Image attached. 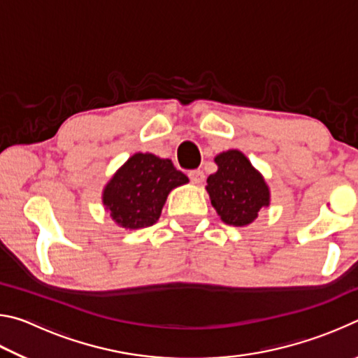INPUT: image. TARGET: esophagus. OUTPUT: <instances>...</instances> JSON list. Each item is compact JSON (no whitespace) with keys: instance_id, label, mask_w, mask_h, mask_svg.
I'll list each match as a JSON object with an SVG mask.
<instances>
[{"instance_id":"34e87169","label":"esophagus","mask_w":358,"mask_h":358,"mask_svg":"<svg viewBox=\"0 0 358 358\" xmlns=\"http://www.w3.org/2000/svg\"><path fill=\"white\" fill-rule=\"evenodd\" d=\"M187 177L192 181L194 185H201L205 180V173L201 171V169H196V171H189L187 172Z\"/></svg>"}]
</instances>
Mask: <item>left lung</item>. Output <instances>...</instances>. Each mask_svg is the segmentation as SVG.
<instances>
[{
	"instance_id": "1",
	"label": "left lung",
	"mask_w": 358,
	"mask_h": 358,
	"mask_svg": "<svg viewBox=\"0 0 358 358\" xmlns=\"http://www.w3.org/2000/svg\"><path fill=\"white\" fill-rule=\"evenodd\" d=\"M215 162L217 172L207 180L211 205L226 224L248 226L256 220L260 210L268 207V186L238 150L217 155Z\"/></svg>"
}]
</instances>
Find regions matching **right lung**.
<instances>
[{"instance_id": "add662e5", "label": "right lung", "mask_w": 358, "mask_h": 358, "mask_svg": "<svg viewBox=\"0 0 358 358\" xmlns=\"http://www.w3.org/2000/svg\"><path fill=\"white\" fill-rule=\"evenodd\" d=\"M187 181L171 159L136 153L108 181L102 201L121 227H148L159 220L167 194Z\"/></svg>"}]
</instances>
